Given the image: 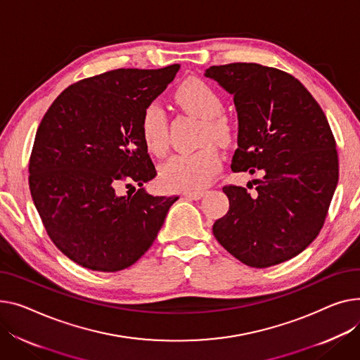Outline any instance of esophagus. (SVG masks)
<instances>
[{
  "label": "esophagus",
  "mask_w": 360,
  "mask_h": 360,
  "mask_svg": "<svg viewBox=\"0 0 360 360\" xmlns=\"http://www.w3.org/2000/svg\"><path fill=\"white\" fill-rule=\"evenodd\" d=\"M204 194V191H188V193H185V197L189 200H201Z\"/></svg>",
  "instance_id": "1"
}]
</instances>
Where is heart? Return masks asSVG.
Segmentation results:
<instances>
[{
  "instance_id": "heart-1",
  "label": "heart",
  "mask_w": 360,
  "mask_h": 360,
  "mask_svg": "<svg viewBox=\"0 0 360 360\" xmlns=\"http://www.w3.org/2000/svg\"><path fill=\"white\" fill-rule=\"evenodd\" d=\"M175 101L186 112L204 120L202 141L229 143L234 133L231 120L223 112L224 101L211 85L191 78L175 91ZM140 134L149 152L160 156L167 148V117L158 103H150L140 115ZM221 158L214 146L195 152L175 153L160 166V181L169 189H201L217 174Z\"/></svg>"
}]
</instances>
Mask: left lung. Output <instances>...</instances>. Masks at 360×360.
I'll use <instances>...</instances> for the list:
<instances>
[{
    "mask_svg": "<svg viewBox=\"0 0 360 360\" xmlns=\"http://www.w3.org/2000/svg\"><path fill=\"white\" fill-rule=\"evenodd\" d=\"M205 77L233 95L237 110L231 171L263 174L252 193L223 188L230 207L212 233L252 268L292 259L323 229L339 181L336 140L326 114L297 78L276 68L236 62L210 66Z\"/></svg>",
    "mask_w": 360,
    "mask_h": 360,
    "instance_id": "8db88e82",
    "label": "left lung"
}]
</instances>
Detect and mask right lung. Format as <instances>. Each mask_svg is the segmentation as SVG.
I'll return each instance as SVG.
<instances>
[{"mask_svg":"<svg viewBox=\"0 0 360 360\" xmlns=\"http://www.w3.org/2000/svg\"><path fill=\"white\" fill-rule=\"evenodd\" d=\"M179 68H122L72 84L37 129L29 162L32 198L55 246L86 269L131 266L178 200L141 188L158 174L140 115ZM123 184L131 188L127 196L119 194Z\"/></svg>","mask_w":360,"mask_h":360,"instance_id":"obj_1","label":"right lung"}]
</instances>
